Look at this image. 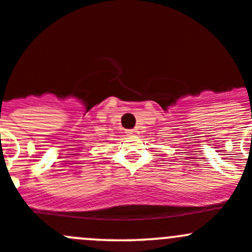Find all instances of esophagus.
I'll use <instances>...</instances> for the list:
<instances>
[{"label":"esophagus","mask_w":252,"mask_h":252,"mask_svg":"<svg viewBox=\"0 0 252 252\" xmlns=\"http://www.w3.org/2000/svg\"><path fill=\"white\" fill-rule=\"evenodd\" d=\"M126 134H128L129 136H138L139 135V131L136 130V129H131V130L126 131Z\"/></svg>","instance_id":"34e87169"}]
</instances>
